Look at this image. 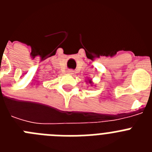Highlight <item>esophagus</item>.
Instances as JSON below:
<instances>
[{"mask_svg": "<svg viewBox=\"0 0 152 152\" xmlns=\"http://www.w3.org/2000/svg\"><path fill=\"white\" fill-rule=\"evenodd\" d=\"M68 73L69 74V75H73V74H74V71H72V70H68Z\"/></svg>", "mask_w": 152, "mask_h": 152, "instance_id": "esophagus-1", "label": "esophagus"}]
</instances>
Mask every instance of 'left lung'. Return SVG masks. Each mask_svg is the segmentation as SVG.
<instances>
[{
    "label": "left lung",
    "instance_id": "obj_1",
    "mask_svg": "<svg viewBox=\"0 0 152 152\" xmlns=\"http://www.w3.org/2000/svg\"><path fill=\"white\" fill-rule=\"evenodd\" d=\"M86 82H87V83H88V84H91V86H93V85H94V82H93L92 79H90V78H88V80H87V81H86Z\"/></svg>",
    "mask_w": 152,
    "mask_h": 152
}]
</instances>
